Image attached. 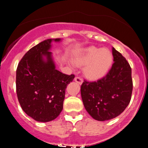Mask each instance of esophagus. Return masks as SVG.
<instances>
[{"mask_svg": "<svg viewBox=\"0 0 148 148\" xmlns=\"http://www.w3.org/2000/svg\"><path fill=\"white\" fill-rule=\"evenodd\" d=\"M74 81H75L76 83H78V84L80 85L82 84V83H83V79H81L80 76H76V77L74 78Z\"/></svg>", "mask_w": 148, "mask_h": 148, "instance_id": "esophagus-1", "label": "esophagus"}]
</instances>
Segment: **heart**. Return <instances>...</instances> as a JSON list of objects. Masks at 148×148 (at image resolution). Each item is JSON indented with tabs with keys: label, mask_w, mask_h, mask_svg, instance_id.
Instances as JSON below:
<instances>
[{
	"label": "heart",
	"mask_w": 148,
	"mask_h": 148,
	"mask_svg": "<svg viewBox=\"0 0 148 148\" xmlns=\"http://www.w3.org/2000/svg\"><path fill=\"white\" fill-rule=\"evenodd\" d=\"M113 62V55L109 49L91 47L76 57L74 63L84 67V74L88 79L96 80L106 74Z\"/></svg>",
	"instance_id": "obj_1"
}]
</instances>
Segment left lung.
I'll return each mask as SVG.
<instances>
[{"label":"left lung","mask_w":148,"mask_h":148,"mask_svg":"<svg viewBox=\"0 0 148 148\" xmlns=\"http://www.w3.org/2000/svg\"><path fill=\"white\" fill-rule=\"evenodd\" d=\"M113 64L106 75L97 81L84 80L81 94L85 108L95 120L105 121L125 111L132 98V68L125 57L112 49Z\"/></svg>","instance_id":"obj_1"}]
</instances>
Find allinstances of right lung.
I'll return each instance as SVG.
<instances>
[{"instance_id": "1", "label": "right lung", "mask_w": 148, "mask_h": 148, "mask_svg": "<svg viewBox=\"0 0 148 148\" xmlns=\"http://www.w3.org/2000/svg\"><path fill=\"white\" fill-rule=\"evenodd\" d=\"M60 39H48L31 48L18 62L16 90L23 111L38 122H49L60 115L67 85L74 74L67 75L56 69L51 43ZM46 55V62L42 58Z\"/></svg>"}]
</instances>
